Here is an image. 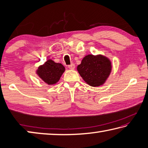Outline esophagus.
<instances>
[{
  "label": "esophagus",
  "instance_id": "1",
  "mask_svg": "<svg viewBox=\"0 0 148 148\" xmlns=\"http://www.w3.org/2000/svg\"><path fill=\"white\" fill-rule=\"evenodd\" d=\"M69 69H71V70H74V69H75V64H72L71 65H69Z\"/></svg>",
  "mask_w": 148,
  "mask_h": 148
}]
</instances>
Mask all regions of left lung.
Returning <instances> with one entry per match:
<instances>
[{"label": "left lung", "mask_w": 148, "mask_h": 148, "mask_svg": "<svg viewBox=\"0 0 148 148\" xmlns=\"http://www.w3.org/2000/svg\"><path fill=\"white\" fill-rule=\"evenodd\" d=\"M112 69L111 61L101 54L87 55L77 66V71L86 83L95 87L102 86L106 82Z\"/></svg>", "instance_id": "obj_1"}]
</instances>
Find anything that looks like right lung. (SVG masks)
Masks as SVG:
<instances>
[{
  "mask_svg": "<svg viewBox=\"0 0 148 148\" xmlns=\"http://www.w3.org/2000/svg\"><path fill=\"white\" fill-rule=\"evenodd\" d=\"M65 71L64 66L51 59H48L44 64L40 65L36 73L42 81L49 86L56 84Z\"/></svg>",
  "mask_w": 148,
  "mask_h": 148,
  "instance_id": "obj_1",
  "label": "right lung"
}]
</instances>
